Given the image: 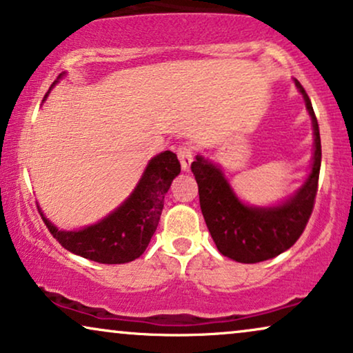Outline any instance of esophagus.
<instances>
[{
  "instance_id": "esophagus-1",
  "label": "esophagus",
  "mask_w": 353,
  "mask_h": 353,
  "mask_svg": "<svg viewBox=\"0 0 353 353\" xmlns=\"http://www.w3.org/2000/svg\"><path fill=\"white\" fill-rule=\"evenodd\" d=\"M177 157H179L182 169H184V171H189L190 164L194 161V148L187 143L181 145V147L177 148Z\"/></svg>"
}]
</instances>
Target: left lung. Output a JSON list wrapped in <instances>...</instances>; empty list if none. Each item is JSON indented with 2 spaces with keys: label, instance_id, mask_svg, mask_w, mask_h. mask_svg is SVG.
<instances>
[{
  "label": "left lung",
  "instance_id": "left-lung-1",
  "mask_svg": "<svg viewBox=\"0 0 353 353\" xmlns=\"http://www.w3.org/2000/svg\"><path fill=\"white\" fill-rule=\"evenodd\" d=\"M295 85L312 116L314 153L312 172L294 196L270 208L248 206L237 199L223 171L208 159L196 157L190 166L211 237L224 256L239 263L265 261L285 252L299 241L312 216L321 168V139L312 101L299 81Z\"/></svg>",
  "mask_w": 353,
  "mask_h": 353
}]
</instances>
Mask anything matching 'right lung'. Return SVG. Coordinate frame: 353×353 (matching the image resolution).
Listing matches in <instances>:
<instances>
[{
    "label": "right lung",
    "instance_id": "add662e5",
    "mask_svg": "<svg viewBox=\"0 0 353 353\" xmlns=\"http://www.w3.org/2000/svg\"><path fill=\"white\" fill-rule=\"evenodd\" d=\"M61 77L63 74L58 79ZM179 172L181 163L176 153L163 152L148 163L129 199L100 223L81 231H58L43 214L41 218L51 236L75 255L105 265L134 261L145 252L157 231L164 195Z\"/></svg>",
    "mask_w": 353,
    "mask_h": 353
}]
</instances>
